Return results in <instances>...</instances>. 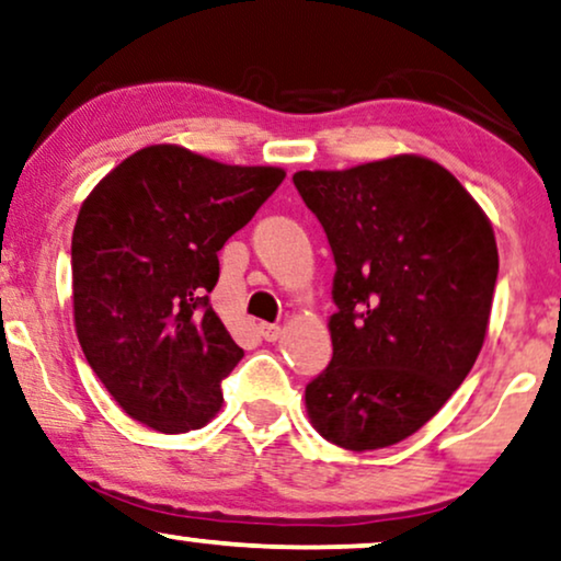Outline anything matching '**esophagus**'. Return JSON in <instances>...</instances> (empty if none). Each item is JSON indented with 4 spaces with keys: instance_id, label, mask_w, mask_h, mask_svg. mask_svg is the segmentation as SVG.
I'll list each match as a JSON object with an SVG mask.
<instances>
[{
    "instance_id": "1",
    "label": "esophagus",
    "mask_w": 561,
    "mask_h": 561,
    "mask_svg": "<svg viewBox=\"0 0 561 561\" xmlns=\"http://www.w3.org/2000/svg\"><path fill=\"white\" fill-rule=\"evenodd\" d=\"M259 333L264 335V341H279L282 339V328L279 325H272V323H261Z\"/></svg>"
}]
</instances>
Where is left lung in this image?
<instances>
[{"instance_id":"1","label":"left lung","mask_w":561,"mask_h":561,"mask_svg":"<svg viewBox=\"0 0 561 561\" xmlns=\"http://www.w3.org/2000/svg\"><path fill=\"white\" fill-rule=\"evenodd\" d=\"M293 182L335 259L333 358L305 387L312 428L348 451L400 444L480 356L495 230L459 179L425 156L297 171Z\"/></svg>"}]
</instances>
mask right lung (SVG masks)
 <instances>
[{
  "mask_svg": "<svg viewBox=\"0 0 561 561\" xmlns=\"http://www.w3.org/2000/svg\"><path fill=\"white\" fill-rule=\"evenodd\" d=\"M184 146H146L81 203L71 238L73 328L89 367L133 421L203 428L243 348L207 295L218 251L285 179Z\"/></svg>",
  "mask_w": 561,
  "mask_h": 561,
  "instance_id": "right-lung-1",
  "label": "right lung"
}]
</instances>
